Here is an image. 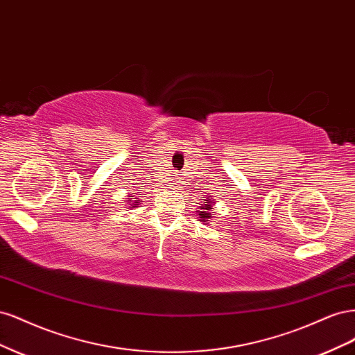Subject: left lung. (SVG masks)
I'll return each instance as SVG.
<instances>
[{
  "mask_svg": "<svg viewBox=\"0 0 355 355\" xmlns=\"http://www.w3.org/2000/svg\"><path fill=\"white\" fill-rule=\"evenodd\" d=\"M204 204H201L200 206V220H202V222H206V220H209L210 218H211V213H210V210H211V204H213V200L210 201L209 198L207 200H204L202 201Z\"/></svg>",
  "mask_w": 355,
  "mask_h": 355,
  "instance_id": "left-lung-1",
  "label": "left lung"
}]
</instances>
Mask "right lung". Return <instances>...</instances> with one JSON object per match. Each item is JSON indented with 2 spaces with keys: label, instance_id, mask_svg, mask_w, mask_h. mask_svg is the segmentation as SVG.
I'll return each mask as SVG.
<instances>
[{
  "label": "right lung",
  "instance_id": "add662e5",
  "mask_svg": "<svg viewBox=\"0 0 355 355\" xmlns=\"http://www.w3.org/2000/svg\"><path fill=\"white\" fill-rule=\"evenodd\" d=\"M137 201H139V200H135V202H137ZM135 202L132 204V207H136V204H135Z\"/></svg>",
  "mask_w": 355,
  "mask_h": 355
}]
</instances>
